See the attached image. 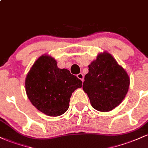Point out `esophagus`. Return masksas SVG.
I'll return each instance as SVG.
<instances>
[{
  "label": "esophagus",
  "instance_id": "esophagus-1",
  "mask_svg": "<svg viewBox=\"0 0 148 148\" xmlns=\"http://www.w3.org/2000/svg\"><path fill=\"white\" fill-rule=\"evenodd\" d=\"M77 77L79 78V79H81V81H82V82H84V74H82V73H80V74H78Z\"/></svg>",
  "mask_w": 148,
  "mask_h": 148
}]
</instances>
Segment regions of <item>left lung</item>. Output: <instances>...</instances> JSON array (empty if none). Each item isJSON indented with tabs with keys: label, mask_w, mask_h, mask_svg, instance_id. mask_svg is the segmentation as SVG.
Wrapping results in <instances>:
<instances>
[{
	"label": "left lung",
	"mask_w": 148,
	"mask_h": 148,
	"mask_svg": "<svg viewBox=\"0 0 148 148\" xmlns=\"http://www.w3.org/2000/svg\"><path fill=\"white\" fill-rule=\"evenodd\" d=\"M88 67L83 89L92 106L101 112L111 111L123 101L128 92V74L106 51L98 54Z\"/></svg>",
	"instance_id": "obj_1"
}]
</instances>
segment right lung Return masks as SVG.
<instances>
[{
	"label": "right lung",
	"instance_id": "1",
	"mask_svg": "<svg viewBox=\"0 0 148 148\" xmlns=\"http://www.w3.org/2000/svg\"><path fill=\"white\" fill-rule=\"evenodd\" d=\"M81 86V80L68 69L58 68L56 60L47 54L34 62L25 81V92L32 104L51 117L67 111L72 92Z\"/></svg>",
	"mask_w": 148,
	"mask_h": 148
}]
</instances>
